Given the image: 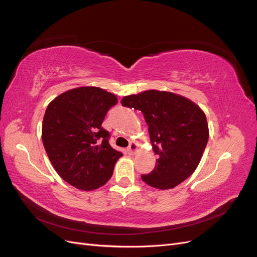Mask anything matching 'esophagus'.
Returning a JSON list of instances; mask_svg holds the SVG:
<instances>
[{"mask_svg": "<svg viewBox=\"0 0 257 257\" xmlns=\"http://www.w3.org/2000/svg\"><path fill=\"white\" fill-rule=\"evenodd\" d=\"M137 150V145L135 143H131L130 146L127 147V151L130 154H134Z\"/></svg>", "mask_w": 257, "mask_h": 257, "instance_id": "esophagus-1", "label": "esophagus"}]
</instances>
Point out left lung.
Here are the masks:
<instances>
[{
	"instance_id": "1",
	"label": "left lung",
	"mask_w": 257,
	"mask_h": 257,
	"mask_svg": "<svg viewBox=\"0 0 257 257\" xmlns=\"http://www.w3.org/2000/svg\"><path fill=\"white\" fill-rule=\"evenodd\" d=\"M124 107L144 113L155 154L154 169L142 175L155 189H173L197 168L209 138L206 115L192 100L172 92L149 90L124 96Z\"/></svg>"
}]
</instances>
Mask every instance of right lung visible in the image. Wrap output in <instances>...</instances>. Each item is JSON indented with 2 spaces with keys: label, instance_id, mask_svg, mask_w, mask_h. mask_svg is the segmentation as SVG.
<instances>
[{
  "label": "right lung",
  "instance_id": "add662e5",
  "mask_svg": "<svg viewBox=\"0 0 257 257\" xmlns=\"http://www.w3.org/2000/svg\"><path fill=\"white\" fill-rule=\"evenodd\" d=\"M116 103V96L103 89L81 87L62 93L46 109L45 150L60 177L77 189L92 191L104 185L122 157L109 145V132L102 126Z\"/></svg>",
  "mask_w": 257,
  "mask_h": 257
}]
</instances>
